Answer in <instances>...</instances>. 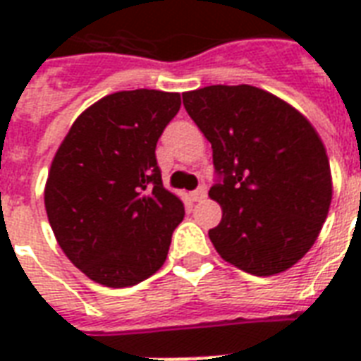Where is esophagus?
Returning a JSON list of instances; mask_svg holds the SVG:
<instances>
[{"label":"esophagus","instance_id":"obj_1","mask_svg":"<svg viewBox=\"0 0 361 361\" xmlns=\"http://www.w3.org/2000/svg\"><path fill=\"white\" fill-rule=\"evenodd\" d=\"M191 198L195 200V202H202L204 198H206V187H198V189H195V191L191 192Z\"/></svg>","mask_w":361,"mask_h":361}]
</instances>
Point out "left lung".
Returning a JSON list of instances; mask_svg holds the SVG:
<instances>
[{
	"instance_id": "left-lung-1",
	"label": "left lung",
	"mask_w": 361,
	"mask_h": 361,
	"mask_svg": "<svg viewBox=\"0 0 361 361\" xmlns=\"http://www.w3.org/2000/svg\"><path fill=\"white\" fill-rule=\"evenodd\" d=\"M183 106L214 149L209 197L223 219L208 234L221 258L258 277L292 268L331 202L319 133L283 99L247 84L185 92Z\"/></svg>"
}]
</instances>
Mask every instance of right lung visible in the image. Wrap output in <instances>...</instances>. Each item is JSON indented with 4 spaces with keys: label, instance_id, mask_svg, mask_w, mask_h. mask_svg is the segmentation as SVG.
Returning a JSON list of instances; mask_svg holds the SVG:
<instances>
[{
    "label": "right lung",
    "instance_id": "right-lung-1",
    "mask_svg": "<svg viewBox=\"0 0 361 361\" xmlns=\"http://www.w3.org/2000/svg\"><path fill=\"white\" fill-rule=\"evenodd\" d=\"M180 93L133 90L84 110L54 155L44 208L71 262L99 285L123 288L166 260L185 215L166 191L155 147Z\"/></svg>",
    "mask_w": 361,
    "mask_h": 361
}]
</instances>
